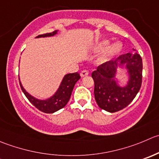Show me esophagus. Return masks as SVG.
I'll list each match as a JSON object with an SVG mask.
<instances>
[{
	"label": "esophagus",
	"mask_w": 159,
	"mask_h": 159,
	"mask_svg": "<svg viewBox=\"0 0 159 159\" xmlns=\"http://www.w3.org/2000/svg\"><path fill=\"white\" fill-rule=\"evenodd\" d=\"M89 70H82V71L81 72V77L87 76V75H89Z\"/></svg>",
	"instance_id": "obj_1"
}]
</instances>
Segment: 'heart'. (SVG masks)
Listing matches in <instances>:
<instances>
[{"label": "heart", "mask_w": 159, "mask_h": 159, "mask_svg": "<svg viewBox=\"0 0 159 159\" xmlns=\"http://www.w3.org/2000/svg\"><path fill=\"white\" fill-rule=\"evenodd\" d=\"M109 45V40L102 41V42L100 43L98 45V47H96V51L97 52L102 51L103 50L107 48ZM122 49H123V45L120 43H116L113 44L112 46L109 47V48H108V50L103 53L102 56L100 57L99 61L101 63H105L106 62V61H109V60H110L112 57H113L115 55L120 53Z\"/></svg>", "instance_id": "heart-1"}]
</instances>
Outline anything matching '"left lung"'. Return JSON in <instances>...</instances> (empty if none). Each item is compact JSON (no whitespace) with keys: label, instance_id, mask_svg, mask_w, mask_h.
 <instances>
[{"label":"left lung","instance_id":"8db88e82","mask_svg":"<svg viewBox=\"0 0 159 159\" xmlns=\"http://www.w3.org/2000/svg\"><path fill=\"white\" fill-rule=\"evenodd\" d=\"M119 60L120 64H126L130 75V81L126 87H120L113 80L116 71V61L102 64L92 74L95 101L102 109L109 112H118L127 107L136 97L142 83V59L138 53L123 54Z\"/></svg>","mask_w":159,"mask_h":159}]
</instances>
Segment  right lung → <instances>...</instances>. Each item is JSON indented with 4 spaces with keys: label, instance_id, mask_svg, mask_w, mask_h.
Masks as SVG:
<instances>
[{
    "label": "right lung",
    "instance_id": "1",
    "mask_svg": "<svg viewBox=\"0 0 159 159\" xmlns=\"http://www.w3.org/2000/svg\"><path fill=\"white\" fill-rule=\"evenodd\" d=\"M57 30L53 31V32H50V33H46L38 35V36H36V38L52 36V35H54L55 34H57ZM80 78H81V76L78 72L66 75L63 79L62 82H61V86L58 89L57 92L51 98L47 100H39L32 97L27 92H25L24 88L21 84V82L19 83L23 93L25 94L26 98L35 108H37L39 110L46 112V113H53V112H57L59 109L64 108L67 105L70 98L74 87Z\"/></svg>",
    "mask_w": 159,
    "mask_h": 159
}]
</instances>
